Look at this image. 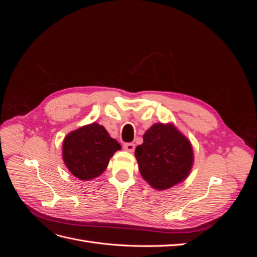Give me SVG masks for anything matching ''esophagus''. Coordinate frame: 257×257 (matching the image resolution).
Here are the masks:
<instances>
[{"label":"esophagus","instance_id":"esophagus-1","mask_svg":"<svg viewBox=\"0 0 257 257\" xmlns=\"http://www.w3.org/2000/svg\"><path fill=\"white\" fill-rule=\"evenodd\" d=\"M123 148L128 152H133L135 150V145L133 143H126L123 145Z\"/></svg>","mask_w":257,"mask_h":257}]
</instances>
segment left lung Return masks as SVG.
I'll return each instance as SVG.
<instances>
[{"label": "left lung", "instance_id": "8db88e82", "mask_svg": "<svg viewBox=\"0 0 257 257\" xmlns=\"http://www.w3.org/2000/svg\"><path fill=\"white\" fill-rule=\"evenodd\" d=\"M135 157L143 178L155 190H167L182 182L193 166L190 141L173 123H155L148 130Z\"/></svg>", "mask_w": 257, "mask_h": 257}]
</instances>
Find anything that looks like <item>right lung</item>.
<instances>
[{"instance_id":"add662e5","label":"right lung","mask_w":257,"mask_h":257,"mask_svg":"<svg viewBox=\"0 0 257 257\" xmlns=\"http://www.w3.org/2000/svg\"><path fill=\"white\" fill-rule=\"evenodd\" d=\"M120 149V144L105 127L94 122L66 135L62 157L72 175L87 181L102 175L110 158Z\"/></svg>"}]
</instances>
